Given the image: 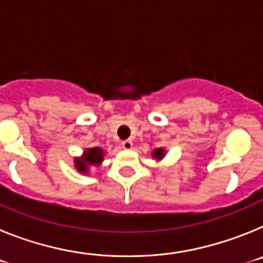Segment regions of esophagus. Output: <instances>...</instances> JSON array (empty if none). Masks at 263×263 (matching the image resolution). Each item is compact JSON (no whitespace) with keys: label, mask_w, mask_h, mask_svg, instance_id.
Listing matches in <instances>:
<instances>
[{"label":"esophagus","mask_w":263,"mask_h":263,"mask_svg":"<svg viewBox=\"0 0 263 263\" xmlns=\"http://www.w3.org/2000/svg\"><path fill=\"white\" fill-rule=\"evenodd\" d=\"M122 147L125 148V150H130V148L133 147V142H132V139H125V141H122Z\"/></svg>","instance_id":"esophagus-1"}]
</instances>
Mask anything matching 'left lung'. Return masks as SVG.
Wrapping results in <instances>:
<instances>
[{
    "mask_svg": "<svg viewBox=\"0 0 263 263\" xmlns=\"http://www.w3.org/2000/svg\"><path fill=\"white\" fill-rule=\"evenodd\" d=\"M153 155H154L155 158H158V159H160V158L163 157V150H162V148H157Z\"/></svg>",
    "mask_w": 263,
    "mask_h": 263,
    "instance_id": "obj_1",
    "label": "left lung"
}]
</instances>
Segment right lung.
Returning <instances> with one entry per match:
<instances>
[{"instance_id":"right-lung-1","label":"right lung","mask_w":263,"mask_h":263,"mask_svg":"<svg viewBox=\"0 0 263 263\" xmlns=\"http://www.w3.org/2000/svg\"><path fill=\"white\" fill-rule=\"evenodd\" d=\"M103 150L99 147H93V148H88L87 152L84 153V158L83 159H76V168L80 171V173H87L88 166L89 164H99L101 163V160H103Z\"/></svg>"}]
</instances>
